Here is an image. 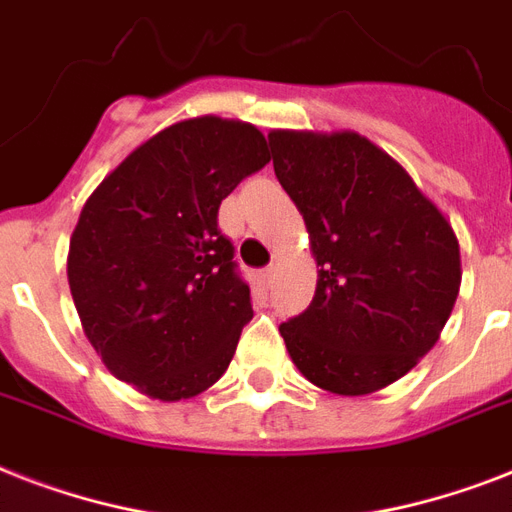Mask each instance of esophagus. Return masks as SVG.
Instances as JSON below:
<instances>
[{"label": "esophagus", "mask_w": 512, "mask_h": 512, "mask_svg": "<svg viewBox=\"0 0 512 512\" xmlns=\"http://www.w3.org/2000/svg\"><path fill=\"white\" fill-rule=\"evenodd\" d=\"M260 284H263V287H271V284H273V268H265V271H260Z\"/></svg>", "instance_id": "1"}]
</instances>
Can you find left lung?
Segmentation results:
<instances>
[{
	"mask_svg": "<svg viewBox=\"0 0 512 512\" xmlns=\"http://www.w3.org/2000/svg\"><path fill=\"white\" fill-rule=\"evenodd\" d=\"M268 143L319 268L308 311L279 327L289 358L337 396L388 388L452 316L457 233L412 175L358 132L271 130Z\"/></svg>",
	"mask_w": 512,
	"mask_h": 512,
	"instance_id": "obj_1",
	"label": "left lung"
}]
</instances>
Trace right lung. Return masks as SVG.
I'll list each match as a JSON object with an SVG mask.
<instances>
[{"instance_id": "obj_1", "label": "right lung", "mask_w": 512, "mask_h": 512, "mask_svg": "<svg viewBox=\"0 0 512 512\" xmlns=\"http://www.w3.org/2000/svg\"><path fill=\"white\" fill-rule=\"evenodd\" d=\"M268 162L255 124L196 116L140 143L84 201L68 287L116 380L180 401L223 377L252 303L217 209Z\"/></svg>"}]
</instances>
